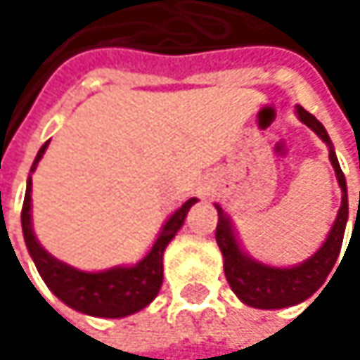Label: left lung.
<instances>
[{
    "instance_id": "8db88e82",
    "label": "left lung",
    "mask_w": 360,
    "mask_h": 360,
    "mask_svg": "<svg viewBox=\"0 0 360 360\" xmlns=\"http://www.w3.org/2000/svg\"><path fill=\"white\" fill-rule=\"evenodd\" d=\"M297 115L305 125H309L311 130L328 145V160H330L333 168H335L338 181L342 188V207H340L338 219H335V224H333L330 233H328L326 241L322 243V248L314 256H309L305 262L290 266V269H277V266H269V264H262V262L248 258L241 252V248L237 245V239L233 235V228H230L228 217L217 207L219 219H217V228H215V241L224 254L226 279H228L230 288H233V292L245 305L258 307V309H281V307L297 305V303L309 299L326 281L328 273L333 271V266H335V260L340 258L342 243H344V230H346V221H348L346 176L340 168L335 151H333V147H330V139L324 130V125L311 112H307L303 106H297ZM338 269H335V273H338Z\"/></svg>"
}]
</instances>
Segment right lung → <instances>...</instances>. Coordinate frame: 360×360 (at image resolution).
I'll use <instances>...</instances> for the list:
<instances>
[{
	"mask_svg": "<svg viewBox=\"0 0 360 360\" xmlns=\"http://www.w3.org/2000/svg\"><path fill=\"white\" fill-rule=\"evenodd\" d=\"M46 147H49V141L40 147L34 160L32 172L42 160ZM194 202L196 198L186 200L170 215V219L162 228V233L158 235L153 248L136 266H115L102 273H85V271H76L59 262L38 243L34 228H32V176H30L27 192H25V202H22V213H20L22 237L36 262L38 273L42 275L44 284L53 290L55 297H59L72 309L89 314V316L123 318V316L141 311L158 297L162 277H164V271H162L164 250L176 235V230L184 226L186 215Z\"/></svg>",
	"mask_w": 360,
	"mask_h": 360,
	"instance_id": "right-lung-1",
	"label": "right lung"
}]
</instances>
